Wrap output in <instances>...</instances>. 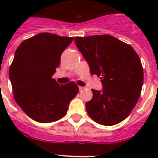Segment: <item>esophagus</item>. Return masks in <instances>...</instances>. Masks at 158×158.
<instances>
[{
	"label": "esophagus",
	"mask_w": 158,
	"mask_h": 158,
	"mask_svg": "<svg viewBox=\"0 0 158 158\" xmlns=\"http://www.w3.org/2000/svg\"><path fill=\"white\" fill-rule=\"evenodd\" d=\"M85 89V87H81V86H80V87H79V90H80V91H81V92L83 91V90Z\"/></svg>",
	"instance_id": "34e87169"
}]
</instances>
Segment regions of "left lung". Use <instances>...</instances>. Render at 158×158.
<instances>
[{"instance_id":"left-lung-1","label":"left lung","mask_w":158,"mask_h":158,"mask_svg":"<svg viewBox=\"0 0 158 158\" xmlns=\"http://www.w3.org/2000/svg\"><path fill=\"white\" fill-rule=\"evenodd\" d=\"M74 42L90 68L100 77L101 91L92 89L85 107L92 119L104 126L124 120L133 110L143 85L141 60L131 45L109 35L76 37Z\"/></svg>"}]
</instances>
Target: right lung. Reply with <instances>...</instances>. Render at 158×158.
I'll return each instance as SVG.
<instances>
[{"label": "right lung", "mask_w": 158, "mask_h": 158, "mask_svg": "<svg viewBox=\"0 0 158 158\" xmlns=\"http://www.w3.org/2000/svg\"><path fill=\"white\" fill-rule=\"evenodd\" d=\"M73 37L40 33L22 42L9 69L14 99L31 118L43 123L62 118L79 89L57 83L52 76Z\"/></svg>", "instance_id": "1"}]
</instances>
